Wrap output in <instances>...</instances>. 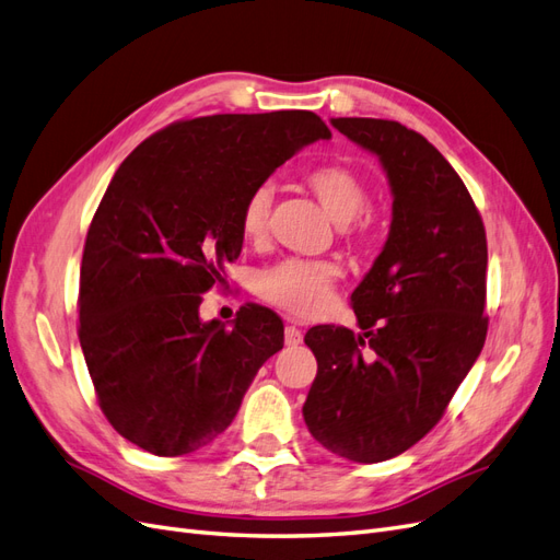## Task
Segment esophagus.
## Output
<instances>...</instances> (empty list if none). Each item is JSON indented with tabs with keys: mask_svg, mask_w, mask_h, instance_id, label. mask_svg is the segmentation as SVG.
Wrapping results in <instances>:
<instances>
[{
	"mask_svg": "<svg viewBox=\"0 0 560 560\" xmlns=\"http://www.w3.org/2000/svg\"><path fill=\"white\" fill-rule=\"evenodd\" d=\"M303 341V334H301V329H296L294 325H287L284 327V343L287 346H299Z\"/></svg>",
	"mask_w": 560,
	"mask_h": 560,
	"instance_id": "esophagus-1",
	"label": "esophagus"
}]
</instances>
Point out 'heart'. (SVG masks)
Returning <instances> with one entry per match:
<instances>
[{
	"label": "heart",
	"mask_w": 560,
	"mask_h": 560,
	"mask_svg": "<svg viewBox=\"0 0 560 560\" xmlns=\"http://www.w3.org/2000/svg\"><path fill=\"white\" fill-rule=\"evenodd\" d=\"M306 186L325 212L341 226L354 222L369 206L366 182L352 167L341 163H322L313 167L306 175ZM270 202H273V189L268 184H259L257 189L249 191L241 212L245 238H264L268 231ZM336 278L338 266L329 261L287 259L264 270L259 278V294L287 313L311 317L325 311Z\"/></svg>",
	"instance_id": "1"
}]
</instances>
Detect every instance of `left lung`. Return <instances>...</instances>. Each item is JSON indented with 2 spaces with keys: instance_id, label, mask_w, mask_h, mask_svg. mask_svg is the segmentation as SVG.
I'll return each mask as SVG.
<instances>
[{
  "instance_id": "1",
  "label": "left lung",
  "mask_w": 560,
  "mask_h": 560,
  "mask_svg": "<svg viewBox=\"0 0 560 560\" xmlns=\"http://www.w3.org/2000/svg\"><path fill=\"white\" fill-rule=\"evenodd\" d=\"M331 126L378 156L393 222L350 296L362 331L325 325L303 338L317 360L303 420L327 451L383 463L436 425L481 354L486 231L467 186L420 132L383 118Z\"/></svg>"
}]
</instances>
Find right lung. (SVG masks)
<instances>
[{"instance_id":"add662e5","label":"right lung","mask_w":560,"mask_h":560,"mask_svg":"<svg viewBox=\"0 0 560 560\" xmlns=\"http://www.w3.org/2000/svg\"><path fill=\"white\" fill-rule=\"evenodd\" d=\"M329 138L303 109L214 114L159 130L118 165L83 247L79 341L100 409L135 446H208L282 348L273 311L247 303L226 329L198 308L243 249L249 191Z\"/></svg>"}]
</instances>
